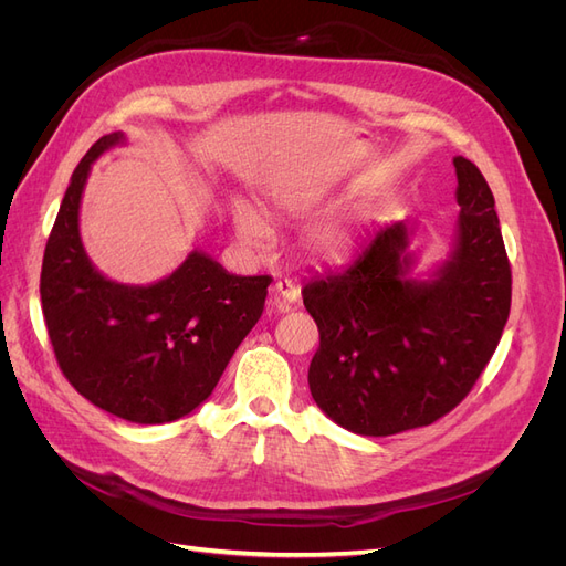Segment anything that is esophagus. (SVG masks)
<instances>
[{
	"label": "esophagus",
	"instance_id": "34e87169",
	"mask_svg": "<svg viewBox=\"0 0 566 566\" xmlns=\"http://www.w3.org/2000/svg\"><path fill=\"white\" fill-rule=\"evenodd\" d=\"M300 300V287L293 281H279L271 285V293H269V304L273 310L285 312L290 304H295Z\"/></svg>",
	"mask_w": 566,
	"mask_h": 566
}]
</instances>
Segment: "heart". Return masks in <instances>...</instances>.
<instances>
[{
  "mask_svg": "<svg viewBox=\"0 0 566 566\" xmlns=\"http://www.w3.org/2000/svg\"><path fill=\"white\" fill-rule=\"evenodd\" d=\"M323 198L325 193L314 186H283L276 188V191H271L273 208L283 214H302L306 210H312ZM231 212L233 227L238 235H241V241L252 248H262L269 238V227L264 217L256 212L254 205H250L248 200H233ZM356 219L323 221V224H316L304 233L302 243L304 250L310 252L316 262L333 264L349 256V252L356 245Z\"/></svg>",
  "mask_w": 566,
  "mask_h": 566,
  "instance_id": "heart-1",
  "label": "heart"
}]
</instances>
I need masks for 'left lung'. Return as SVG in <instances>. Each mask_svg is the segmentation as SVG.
I'll return each instance as SVG.
<instances>
[{
	"label": "left lung",
	"mask_w": 566,
	"mask_h": 566,
	"mask_svg": "<svg viewBox=\"0 0 566 566\" xmlns=\"http://www.w3.org/2000/svg\"><path fill=\"white\" fill-rule=\"evenodd\" d=\"M453 167L460 212L441 262L420 271L416 227L394 221L347 269L302 290L321 333L312 397L354 434L389 437L447 416L501 342L512 276L493 193L468 158Z\"/></svg>",
	"instance_id": "1"
}]
</instances>
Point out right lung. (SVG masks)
Here are the masks:
<instances>
[{"mask_svg":"<svg viewBox=\"0 0 566 566\" xmlns=\"http://www.w3.org/2000/svg\"><path fill=\"white\" fill-rule=\"evenodd\" d=\"M127 136L113 132L71 177L44 250L40 295L56 361L84 399L139 424L172 422L214 391L264 312L271 276H235L191 250L169 276L129 285L98 271L80 235L92 165Z\"/></svg>","mask_w":566,"mask_h":566,"instance_id":"obj_1","label":"right lung"}]
</instances>
